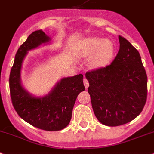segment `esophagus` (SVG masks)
Returning <instances> with one entry per match:
<instances>
[{
  "mask_svg": "<svg viewBox=\"0 0 154 154\" xmlns=\"http://www.w3.org/2000/svg\"><path fill=\"white\" fill-rule=\"evenodd\" d=\"M84 86H85V87H86V89H87L88 87H89V86H90V84H89V82H88V80L86 79H84Z\"/></svg>",
  "mask_w": 154,
  "mask_h": 154,
  "instance_id": "1",
  "label": "esophagus"
}]
</instances>
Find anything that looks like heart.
<instances>
[{"label": "heart", "mask_w": 154, "mask_h": 154, "mask_svg": "<svg viewBox=\"0 0 154 154\" xmlns=\"http://www.w3.org/2000/svg\"><path fill=\"white\" fill-rule=\"evenodd\" d=\"M78 57L92 55L90 65L93 68H100L110 64L115 54V46L111 40L100 37H89L83 39L77 48Z\"/></svg>", "instance_id": "b5f03b06"}]
</instances>
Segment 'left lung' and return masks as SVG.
I'll return each instance as SVG.
<instances>
[{"mask_svg":"<svg viewBox=\"0 0 154 154\" xmlns=\"http://www.w3.org/2000/svg\"><path fill=\"white\" fill-rule=\"evenodd\" d=\"M118 39L120 48L111 64L86 73L93 112L107 126L133 120L147 97V75L140 53L124 37Z\"/></svg>","mask_w":154,"mask_h":154,"instance_id":"obj_1","label":"left lung"}]
</instances>
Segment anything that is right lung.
Returning <instances> with one entry per match:
<instances>
[{
    "instance_id": "right-lung-1",
    "label": "right lung",
    "mask_w": 154,
    "mask_h": 154,
    "mask_svg": "<svg viewBox=\"0 0 154 154\" xmlns=\"http://www.w3.org/2000/svg\"><path fill=\"white\" fill-rule=\"evenodd\" d=\"M51 38L43 30L30 34L17 51L11 68L9 86L14 108L24 121L40 129L59 131L68 126L76 98L85 90L83 75L62 78L47 95L36 97L22 86V63L29 51L51 43Z\"/></svg>"
}]
</instances>
